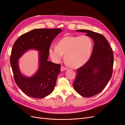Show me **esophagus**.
Here are the masks:
<instances>
[{
  "label": "esophagus",
  "mask_w": 125,
  "mask_h": 125,
  "mask_svg": "<svg viewBox=\"0 0 125 125\" xmlns=\"http://www.w3.org/2000/svg\"><path fill=\"white\" fill-rule=\"evenodd\" d=\"M66 69H67V68L63 66H61V72H63V71H64V70H65Z\"/></svg>",
  "instance_id": "obj_1"
}]
</instances>
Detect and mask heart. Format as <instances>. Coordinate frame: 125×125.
Listing matches in <instances>:
<instances>
[{
	"label": "heart",
	"mask_w": 125,
	"mask_h": 125,
	"mask_svg": "<svg viewBox=\"0 0 125 125\" xmlns=\"http://www.w3.org/2000/svg\"><path fill=\"white\" fill-rule=\"evenodd\" d=\"M92 48L93 42L88 36H66L60 40L57 45H51L48 53L52 61L57 63L61 61L64 54L68 65L77 68L87 62Z\"/></svg>",
	"instance_id": "heart-1"
}]
</instances>
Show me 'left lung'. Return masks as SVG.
Wrapping results in <instances>:
<instances>
[{"instance_id": "1", "label": "left lung", "mask_w": 125, "mask_h": 125, "mask_svg": "<svg viewBox=\"0 0 125 125\" xmlns=\"http://www.w3.org/2000/svg\"><path fill=\"white\" fill-rule=\"evenodd\" d=\"M91 38L94 44L90 59L77 70L73 83L77 93L84 97H90L104 89L111 79L113 66V53L104 36L89 30H79Z\"/></svg>"}]
</instances>
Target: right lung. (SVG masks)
I'll return each mask as SVG.
<instances>
[{
    "instance_id": "right-lung-1",
    "label": "right lung",
    "mask_w": 125,
    "mask_h": 125,
    "mask_svg": "<svg viewBox=\"0 0 125 125\" xmlns=\"http://www.w3.org/2000/svg\"><path fill=\"white\" fill-rule=\"evenodd\" d=\"M61 29H38L19 37L13 45L10 63L16 83L28 96L42 99L50 94L56 83L61 65L52 63L48 59V49ZM39 52L40 65L37 72L31 77L23 76L19 67V59L27 51Z\"/></svg>"
}]
</instances>
